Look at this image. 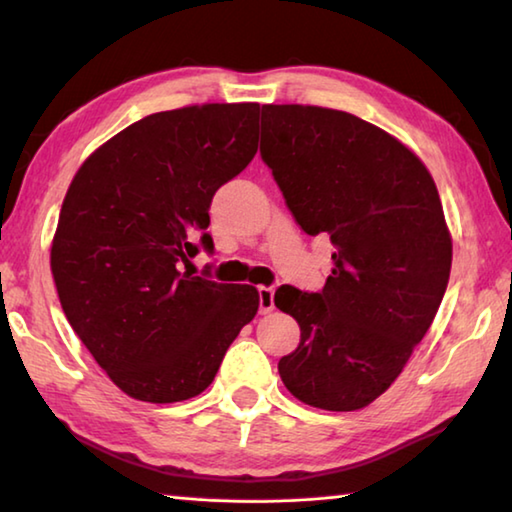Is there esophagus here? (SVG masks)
Instances as JSON below:
<instances>
[{"instance_id": "34e87169", "label": "esophagus", "mask_w": 512, "mask_h": 512, "mask_svg": "<svg viewBox=\"0 0 512 512\" xmlns=\"http://www.w3.org/2000/svg\"><path fill=\"white\" fill-rule=\"evenodd\" d=\"M258 307L260 314H269L274 310V287H258Z\"/></svg>"}]
</instances>
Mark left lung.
Here are the masks:
<instances>
[{
  "instance_id": "8db88e82",
  "label": "left lung",
  "mask_w": 512,
  "mask_h": 512,
  "mask_svg": "<svg viewBox=\"0 0 512 512\" xmlns=\"http://www.w3.org/2000/svg\"><path fill=\"white\" fill-rule=\"evenodd\" d=\"M260 129L296 223L336 247L323 292L276 289L301 327L278 374L307 406L361 410L406 368L446 294L452 238L437 185L417 153L352 113L263 104Z\"/></svg>"
}]
</instances>
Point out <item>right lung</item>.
I'll return each instance as SVG.
<instances>
[{
  "label": "right lung",
  "instance_id": "obj_1",
  "mask_svg": "<svg viewBox=\"0 0 512 512\" xmlns=\"http://www.w3.org/2000/svg\"><path fill=\"white\" fill-rule=\"evenodd\" d=\"M260 104L153 113L77 169L51 245L62 310L86 350L131 399L196 397L258 312V289L180 272L214 249L211 198L258 149Z\"/></svg>",
  "mask_w": 512,
  "mask_h": 512
}]
</instances>
